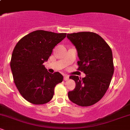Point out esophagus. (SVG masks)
Segmentation results:
<instances>
[{
	"label": "esophagus",
	"mask_w": 130,
	"mask_h": 130,
	"mask_svg": "<svg viewBox=\"0 0 130 130\" xmlns=\"http://www.w3.org/2000/svg\"><path fill=\"white\" fill-rule=\"evenodd\" d=\"M63 79L65 80H67L69 79V76L68 75H64V77H63Z\"/></svg>",
	"instance_id": "34e87169"
}]
</instances>
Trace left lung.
Listing matches in <instances>:
<instances>
[{"label":"left lung","instance_id":"obj_1","mask_svg":"<svg viewBox=\"0 0 130 130\" xmlns=\"http://www.w3.org/2000/svg\"><path fill=\"white\" fill-rule=\"evenodd\" d=\"M67 38L77 50V70L86 74L82 79L70 76L76 87L68 92V98L77 105L90 106L100 100L109 86L114 70L112 53L103 38L95 33L68 34Z\"/></svg>","mask_w":130,"mask_h":130}]
</instances>
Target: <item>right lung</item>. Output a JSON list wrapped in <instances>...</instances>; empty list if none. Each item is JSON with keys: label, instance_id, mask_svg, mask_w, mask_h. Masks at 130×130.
Masks as SVG:
<instances>
[{"label": "right lung", "instance_id": "right-lung-1", "mask_svg": "<svg viewBox=\"0 0 130 130\" xmlns=\"http://www.w3.org/2000/svg\"><path fill=\"white\" fill-rule=\"evenodd\" d=\"M66 36V33L35 30L22 37L14 47L10 62L13 80L22 97L31 103H48L56 86L63 80L60 73H50L43 64Z\"/></svg>", "mask_w": 130, "mask_h": 130}]
</instances>
